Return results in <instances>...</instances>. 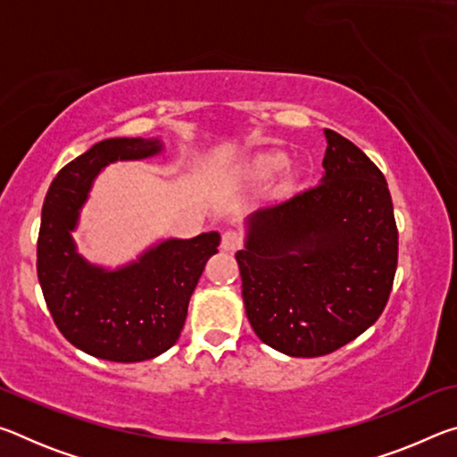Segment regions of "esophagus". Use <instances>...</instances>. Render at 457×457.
I'll list each match as a JSON object with an SVG mask.
<instances>
[{
    "instance_id": "obj_1",
    "label": "esophagus",
    "mask_w": 457,
    "mask_h": 457,
    "mask_svg": "<svg viewBox=\"0 0 457 457\" xmlns=\"http://www.w3.org/2000/svg\"><path fill=\"white\" fill-rule=\"evenodd\" d=\"M242 245H244V236L239 234V231H236V229L223 231V236H221V250L237 252Z\"/></svg>"
}]
</instances>
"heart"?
<instances>
[{"label": "heart", "instance_id": "1", "mask_svg": "<svg viewBox=\"0 0 457 457\" xmlns=\"http://www.w3.org/2000/svg\"><path fill=\"white\" fill-rule=\"evenodd\" d=\"M280 165H282V159H278V157H270L264 161V169H276Z\"/></svg>", "mask_w": 457, "mask_h": 457}]
</instances>
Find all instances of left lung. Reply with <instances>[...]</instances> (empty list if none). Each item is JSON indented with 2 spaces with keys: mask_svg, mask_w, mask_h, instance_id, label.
<instances>
[{
  "mask_svg": "<svg viewBox=\"0 0 457 457\" xmlns=\"http://www.w3.org/2000/svg\"><path fill=\"white\" fill-rule=\"evenodd\" d=\"M322 179L252 215L236 253L245 314L272 349L322 357L362 335L385 311L399 234L378 167L324 129Z\"/></svg>",
  "mask_w": 457,
  "mask_h": 457,
  "instance_id": "obj_1",
  "label": "left lung"
}]
</instances>
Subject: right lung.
I'll use <instances>...</instances> for the list:
<instances>
[{
    "instance_id": "right-lung-1",
    "label": "right lung",
    "mask_w": 457,
    "mask_h": 457,
    "mask_svg": "<svg viewBox=\"0 0 457 457\" xmlns=\"http://www.w3.org/2000/svg\"><path fill=\"white\" fill-rule=\"evenodd\" d=\"M159 151L157 138H106L62 167L46 193L37 280L58 330L92 357L137 362L171 349L205 262L218 252L215 231L169 239L119 272L92 268L74 252L71 229L100 169Z\"/></svg>"
}]
</instances>
